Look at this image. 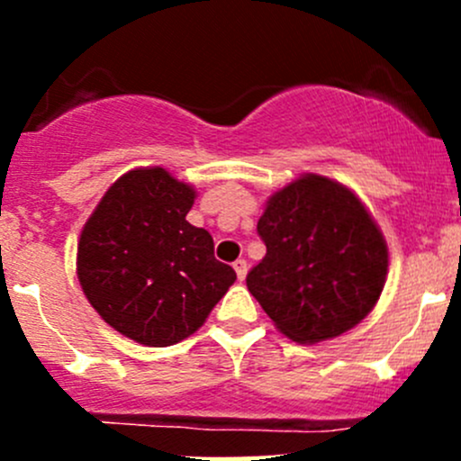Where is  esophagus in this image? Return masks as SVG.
Wrapping results in <instances>:
<instances>
[{"label":"esophagus","instance_id":"1","mask_svg":"<svg viewBox=\"0 0 461 461\" xmlns=\"http://www.w3.org/2000/svg\"><path fill=\"white\" fill-rule=\"evenodd\" d=\"M234 269H236V276H239L240 281H243L245 274H248V260H245V258L234 260Z\"/></svg>","mask_w":461,"mask_h":461}]
</instances>
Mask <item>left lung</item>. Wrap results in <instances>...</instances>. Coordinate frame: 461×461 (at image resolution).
I'll use <instances>...</instances> for the list:
<instances>
[{"label": "left lung", "instance_id": "left-lung-1", "mask_svg": "<svg viewBox=\"0 0 461 461\" xmlns=\"http://www.w3.org/2000/svg\"><path fill=\"white\" fill-rule=\"evenodd\" d=\"M257 230L267 254L245 281L285 337L319 343L368 317L388 274V245L346 185L301 176L269 196Z\"/></svg>", "mask_w": 461, "mask_h": 461}]
</instances>
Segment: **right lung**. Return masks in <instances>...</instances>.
Segmentation results:
<instances>
[{"label":"right lung","mask_w":461,"mask_h":461,"mask_svg":"<svg viewBox=\"0 0 461 461\" xmlns=\"http://www.w3.org/2000/svg\"><path fill=\"white\" fill-rule=\"evenodd\" d=\"M192 185L162 167L115 180L77 243V278L88 303L124 337L151 348L196 332L236 272L213 257V239L187 222Z\"/></svg>","instance_id":"obj_1"}]
</instances>
